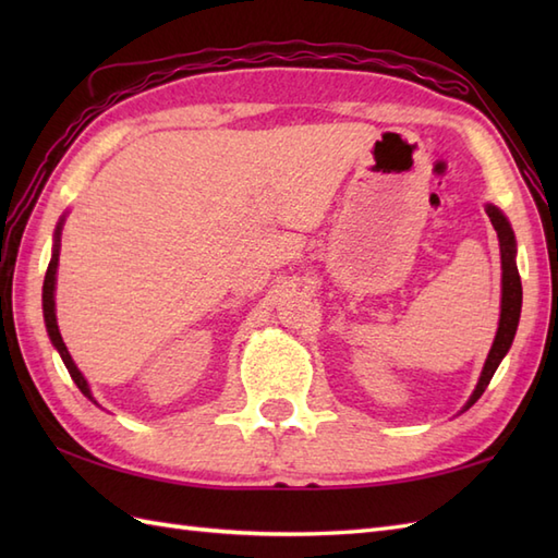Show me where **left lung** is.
<instances>
[{"label": "left lung", "mask_w": 558, "mask_h": 558, "mask_svg": "<svg viewBox=\"0 0 558 558\" xmlns=\"http://www.w3.org/2000/svg\"><path fill=\"white\" fill-rule=\"evenodd\" d=\"M487 213H489V220L494 225L496 234H499V246H501V268H504L501 322H499V330H496V338H494V345L489 350L487 364H484V372L480 376V384L475 388V393H472L468 408L475 405L480 396L484 393V390H487L492 376L496 372V366L501 364L508 348H511L515 328H518V318H520V306H523V286H520V272H518V266H515V236H513V230H511V225H508V220L499 213V208L487 206Z\"/></svg>", "instance_id": "1"}]
</instances>
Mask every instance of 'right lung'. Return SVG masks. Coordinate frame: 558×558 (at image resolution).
Listing matches in <instances>:
<instances>
[{"label": "right lung", "mask_w": 558, "mask_h": 558, "mask_svg": "<svg viewBox=\"0 0 558 558\" xmlns=\"http://www.w3.org/2000/svg\"><path fill=\"white\" fill-rule=\"evenodd\" d=\"M59 234H62V222L57 225V232H54V252H52V258H50V266H47V272H45V286H43V312H45V324H47V333H50V340L52 345L59 350V354H62V360L66 364V369L71 374V378H74V384L81 388L83 396H90V388L86 384V378H83V374L76 369L74 360H71V354L64 345L62 336H59V328H57V316H54V276H57V260H59ZM96 402V400H93Z\"/></svg>", "instance_id": "1"}]
</instances>
